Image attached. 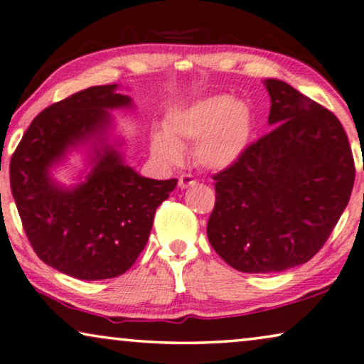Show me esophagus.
<instances>
[{
  "label": "esophagus",
  "instance_id": "1",
  "mask_svg": "<svg viewBox=\"0 0 364 364\" xmlns=\"http://www.w3.org/2000/svg\"><path fill=\"white\" fill-rule=\"evenodd\" d=\"M195 185H196V179L193 178L191 174L183 173L181 176H179V181H178L179 188H188V186H195Z\"/></svg>",
  "mask_w": 364,
  "mask_h": 364
}]
</instances>
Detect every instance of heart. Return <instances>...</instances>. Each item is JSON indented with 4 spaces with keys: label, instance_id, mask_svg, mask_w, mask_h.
I'll return each instance as SVG.
<instances>
[{
    "label": "heart",
    "instance_id": "obj_1",
    "mask_svg": "<svg viewBox=\"0 0 364 364\" xmlns=\"http://www.w3.org/2000/svg\"><path fill=\"white\" fill-rule=\"evenodd\" d=\"M253 133L248 106L232 96L218 95L176 111L166 121V134L153 138V151L168 163L181 158L188 143L195 144V159L201 166L223 169L238 161Z\"/></svg>",
    "mask_w": 364,
    "mask_h": 364
}]
</instances>
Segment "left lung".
<instances>
[{"mask_svg": "<svg viewBox=\"0 0 364 364\" xmlns=\"http://www.w3.org/2000/svg\"><path fill=\"white\" fill-rule=\"evenodd\" d=\"M269 124L216 173L206 232L213 250L243 273H276L323 248L350 201L355 159L340 119L279 80L266 81Z\"/></svg>", "mask_w": 364, "mask_h": 364, "instance_id": "obj_1", "label": "left lung"}]
</instances>
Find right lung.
Masks as SVG:
<instances>
[{"label":"right lung","mask_w":364,"mask_h":364,"mask_svg":"<svg viewBox=\"0 0 364 364\" xmlns=\"http://www.w3.org/2000/svg\"><path fill=\"white\" fill-rule=\"evenodd\" d=\"M114 90L91 86L48 106L9 163L14 203L38 258L77 279H109L132 268L146 246L156 208L178 183L139 176L109 148L96 153L93 171L75 190H61L48 176L68 148L105 133L106 109L132 103Z\"/></svg>","instance_id":"right-lung-1"}]
</instances>
